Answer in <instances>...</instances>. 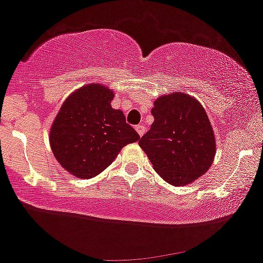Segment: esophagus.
Returning <instances> with one entry per match:
<instances>
[{
	"label": "esophagus",
	"mask_w": 263,
	"mask_h": 263,
	"mask_svg": "<svg viewBox=\"0 0 263 263\" xmlns=\"http://www.w3.org/2000/svg\"><path fill=\"white\" fill-rule=\"evenodd\" d=\"M145 126H142V125H138V126H136V131H137V134L140 135V137H142L143 136V134H145Z\"/></svg>",
	"instance_id": "esophagus-1"
}]
</instances>
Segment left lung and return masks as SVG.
<instances>
[{"label": "left lung", "mask_w": 263, "mask_h": 263, "mask_svg": "<svg viewBox=\"0 0 263 263\" xmlns=\"http://www.w3.org/2000/svg\"><path fill=\"white\" fill-rule=\"evenodd\" d=\"M151 128L138 141L167 183L186 186L206 174L216 155L215 134L203 106L191 95L171 92L155 100Z\"/></svg>", "instance_id": "left-lung-1"}]
</instances>
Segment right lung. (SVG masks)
<instances>
[{
	"label": "right lung",
	"instance_id": "obj_1",
	"mask_svg": "<svg viewBox=\"0 0 263 263\" xmlns=\"http://www.w3.org/2000/svg\"><path fill=\"white\" fill-rule=\"evenodd\" d=\"M115 92L101 83L73 91L62 103L50 129L53 156L74 177H95L121 149L140 140L121 109L112 108Z\"/></svg>",
	"mask_w": 263,
	"mask_h": 263
}]
</instances>
